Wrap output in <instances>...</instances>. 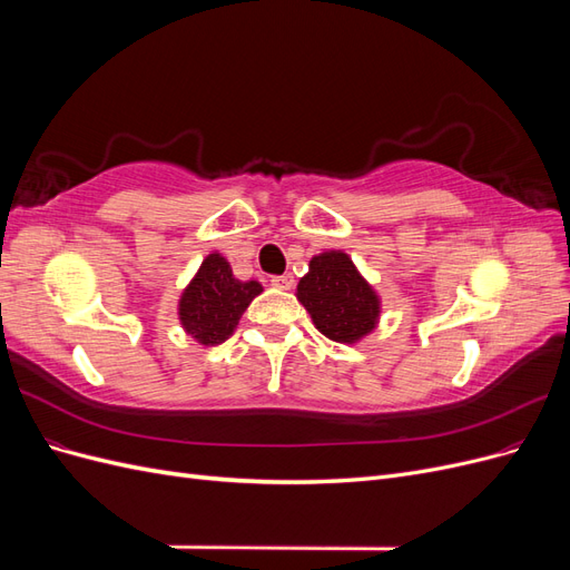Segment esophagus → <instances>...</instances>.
<instances>
[{
  "label": "esophagus",
  "instance_id": "34e87169",
  "mask_svg": "<svg viewBox=\"0 0 570 570\" xmlns=\"http://www.w3.org/2000/svg\"><path fill=\"white\" fill-rule=\"evenodd\" d=\"M271 285H273V287H278V289H289L292 285H295V278H292L289 273L273 275V278H271Z\"/></svg>",
  "mask_w": 570,
  "mask_h": 570
}]
</instances>
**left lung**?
<instances>
[{
  "mask_svg": "<svg viewBox=\"0 0 570 570\" xmlns=\"http://www.w3.org/2000/svg\"><path fill=\"white\" fill-rule=\"evenodd\" d=\"M297 297L318 331L335 342H356L375 327L381 304L342 252L314 256L297 285Z\"/></svg>",
  "mask_w": 570,
  "mask_h": 570,
  "instance_id": "obj_1",
  "label": "left lung"
}]
</instances>
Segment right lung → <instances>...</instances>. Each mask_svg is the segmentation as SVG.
Returning <instances> with one entry per match:
<instances>
[{
    "mask_svg": "<svg viewBox=\"0 0 570 570\" xmlns=\"http://www.w3.org/2000/svg\"><path fill=\"white\" fill-rule=\"evenodd\" d=\"M258 292L256 281H237L226 258L209 254L180 297L183 327L202 344L228 340Z\"/></svg>",
    "mask_w": 570,
    "mask_h": 570,
    "instance_id": "right-lung-1",
    "label": "right lung"
}]
</instances>
